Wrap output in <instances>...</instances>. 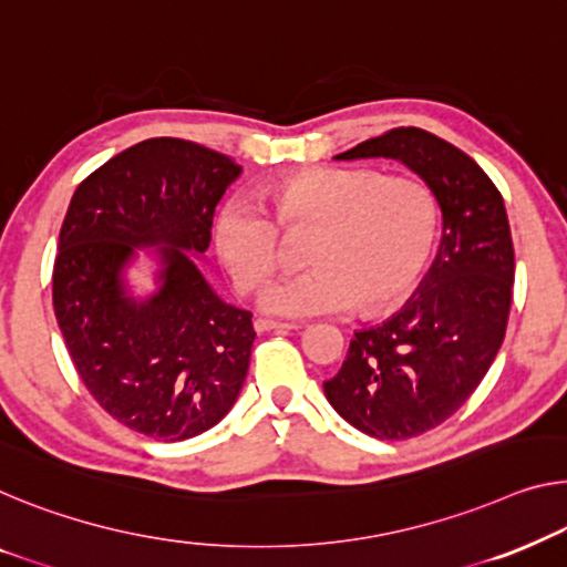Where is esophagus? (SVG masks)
Listing matches in <instances>:
<instances>
[{"mask_svg": "<svg viewBox=\"0 0 567 567\" xmlns=\"http://www.w3.org/2000/svg\"><path fill=\"white\" fill-rule=\"evenodd\" d=\"M295 323H282V320H269V318H257L255 320V331L257 333H267V331H295Z\"/></svg>", "mask_w": 567, "mask_h": 567, "instance_id": "34e87169", "label": "esophagus"}]
</instances>
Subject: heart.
Instances as JSON below:
<instances>
[{"label":"heart","mask_w":567,"mask_h":567,"mask_svg":"<svg viewBox=\"0 0 567 567\" xmlns=\"http://www.w3.org/2000/svg\"><path fill=\"white\" fill-rule=\"evenodd\" d=\"M257 200H226L214 244L241 292L282 265V234L312 231L308 272L265 287L259 306L285 318L384 312L415 290L437 236L433 190L412 175L312 167L277 177Z\"/></svg>","instance_id":"heart-1"}]
</instances>
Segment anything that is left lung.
I'll return each instance as SVG.
<instances>
[{
  "mask_svg": "<svg viewBox=\"0 0 567 567\" xmlns=\"http://www.w3.org/2000/svg\"><path fill=\"white\" fill-rule=\"evenodd\" d=\"M392 157L417 173L443 210V239L417 292L359 331L323 384L346 422L404 441L445 422L494 364L509 320L514 247L504 198L473 159L417 126H396L336 159Z\"/></svg>",
  "mask_w": 567,
  "mask_h": 567,
  "instance_id": "left-lung-1",
  "label": "left lung"
}]
</instances>
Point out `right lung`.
Segmentation results:
<instances>
[{
	"instance_id": "add662e5",
	"label": "right lung",
	"mask_w": 567,
	"mask_h": 567,
	"mask_svg": "<svg viewBox=\"0 0 567 567\" xmlns=\"http://www.w3.org/2000/svg\"><path fill=\"white\" fill-rule=\"evenodd\" d=\"M241 167L196 142L155 137L75 188L53 265V308L91 396L114 420L175 443L214 427L247 379L251 312L210 290L203 255L218 200ZM155 246L158 292L134 301L121 272Z\"/></svg>"
}]
</instances>
